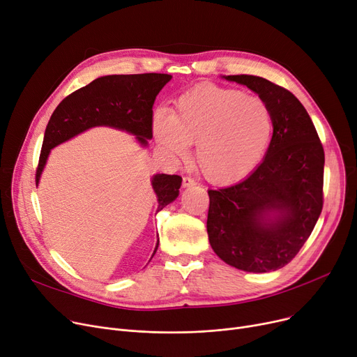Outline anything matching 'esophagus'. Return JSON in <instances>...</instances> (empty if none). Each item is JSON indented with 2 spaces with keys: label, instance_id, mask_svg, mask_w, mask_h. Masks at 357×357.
<instances>
[{
  "label": "esophagus",
  "instance_id": "esophagus-1",
  "mask_svg": "<svg viewBox=\"0 0 357 357\" xmlns=\"http://www.w3.org/2000/svg\"><path fill=\"white\" fill-rule=\"evenodd\" d=\"M194 185H197V182L192 178L183 176V179H182V186H183V188H190V186H194Z\"/></svg>",
  "mask_w": 357,
  "mask_h": 357
}]
</instances>
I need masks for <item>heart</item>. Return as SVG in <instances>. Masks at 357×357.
<instances>
[{
    "label": "heart",
    "mask_w": 357,
    "mask_h": 357,
    "mask_svg": "<svg viewBox=\"0 0 357 357\" xmlns=\"http://www.w3.org/2000/svg\"><path fill=\"white\" fill-rule=\"evenodd\" d=\"M152 127L156 142L172 156H183L195 143L199 171L218 185L249 176L273 136L272 112L264 100L217 85L186 91L171 112L156 109Z\"/></svg>",
    "instance_id": "heart-1"
}]
</instances>
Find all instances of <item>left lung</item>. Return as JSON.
<instances>
[{
  "mask_svg": "<svg viewBox=\"0 0 357 357\" xmlns=\"http://www.w3.org/2000/svg\"><path fill=\"white\" fill-rule=\"evenodd\" d=\"M224 78L269 105L273 136L264 162L245 181L208 190V240L227 265L265 273L289 264L321 214L324 149L292 92L253 75Z\"/></svg>",
  "mask_w": 357,
  "mask_h": 357,
  "instance_id": "left-lung-1",
  "label": "left lung"
}]
</instances>
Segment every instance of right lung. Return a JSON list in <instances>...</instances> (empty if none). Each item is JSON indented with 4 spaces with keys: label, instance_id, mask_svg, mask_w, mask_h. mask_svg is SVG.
<instances>
[{
    "label": "right lung",
    "instance_id": "add662e5",
    "mask_svg": "<svg viewBox=\"0 0 357 357\" xmlns=\"http://www.w3.org/2000/svg\"><path fill=\"white\" fill-rule=\"evenodd\" d=\"M171 79L172 77L167 73L107 75L72 92L56 107L47 123L36 171V185H39L50 150L88 128L107 126L123 130L136 136L142 146H147V140L153 137L155 100ZM181 183L182 178L178 175L156 174L152 178L159 204L158 211L176 199ZM158 246L159 238L155 253Z\"/></svg>",
    "mask_w": 357,
    "mask_h": 357
}]
</instances>
